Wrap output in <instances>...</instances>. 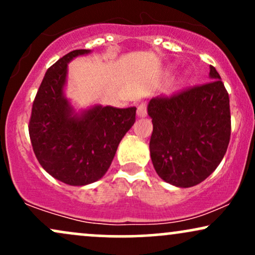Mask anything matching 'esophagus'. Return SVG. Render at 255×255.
Segmentation results:
<instances>
[{
	"label": "esophagus",
	"mask_w": 255,
	"mask_h": 255,
	"mask_svg": "<svg viewBox=\"0 0 255 255\" xmlns=\"http://www.w3.org/2000/svg\"><path fill=\"white\" fill-rule=\"evenodd\" d=\"M136 114L140 118H145V116L147 115V104H146L145 102H141V103L137 105Z\"/></svg>",
	"instance_id": "obj_1"
}]
</instances>
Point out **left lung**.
<instances>
[{"label": "left lung", "mask_w": 255, "mask_h": 255, "mask_svg": "<svg viewBox=\"0 0 255 255\" xmlns=\"http://www.w3.org/2000/svg\"><path fill=\"white\" fill-rule=\"evenodd\" d=\"M212 80L152 98L151 159L158 176L177 187L195 186L223 159L230 141L229 95L210 66Z\"/></svg>", "instance_id": "obj_1"}]
</instances>
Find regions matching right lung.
Returning a JSON list of instances; mask_svg holds the SVG:
<instances>
[{
    "label": "right lung",
    "mask_w": 255,
    "mask_h": 255,
    "mask_svg": "<svg viewBox=\"0 0 255 255\" xmlns=\"http://www.w3.org/2000/svg\"><path fill=\"white\" fill-rule=\"evenodd\" d=\"M90 52L73 50L48 69L32 104L28 133L44 170L61 182L85 186L107 172L120 141L135 122L136 108L97 107L72 116L63 97L67 63Z\"/></svg>",
    "instance_id": "add662e5"
}]
</instances>
